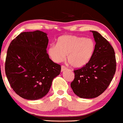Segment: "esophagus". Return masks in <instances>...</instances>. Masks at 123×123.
Returning a JSON list of instances; mask_svg holds the SVG:
<instances>
[{
  "mask_svg": "<svg viewBox=\"0 0 123 123\" xmlns=\"http://www.w3.org/2000/svg\"><path fill=\"white\" fill-rule=\"evenodd\" d=\"M66 67H65V66H63V65H62V69H61V70H62V71H65V70L66 69Z\"/></svg>",
  "mask_w": 123,
  "mask_h": 123,
  "instance_id": "obj_1",
  "label": "esophagus"
}]
</instances>
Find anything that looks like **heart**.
Instances as JSON below:
<instances>
[{
    "instance_id": "heart-1",
    "label": "heart",
    "mask_w": 123,
    "mask_h": 123,
    "mask_svg": "<svg viewBox=\"0 0 123 123\" xmlns=\"http://www.w3.org/2000/svg\"><path fill=\"white\" fill-rule=\"evenodd\" d=\"M95 43L90 38L72 35L60 36L56 44H52L48 49V54L55 63L65 60L74 68L86 65L91 60L95 51Z\"/></svg>"
}]
</instances>
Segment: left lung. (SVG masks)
Listing matches in <instances>:
<instances>
[{
  "label": "left lung",
  "instance_id": "left-lung-1",
  "mask_svg": "<svg viewBox=\"0 0 123 123\" xmlns=\"http://www.w3.org/2000/svg\"><path fill=\"white\" fill-rule=\"evenodd\" d=\"M95 51L91 60L74 71L71 87L75 95L83 98L98 97L107 88L116 71L115 51L109 42L97 31H92Z\"/></svg>",
  "mask_w": 123,
  "mask_h": 123
}]
</instances>
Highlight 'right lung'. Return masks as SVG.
<instances>
[{
    "label": "right lung",
    "mask_w": 123,
    "mask_h": 123,
    "mask_svg": "<svg viewBox=\"0 0 123 123\" xmlns=\"http://www.w3.org/2000/svg\"><path fill=\"white\" fill-rule=\"evenodd\" d=\"M48 38L40 31L23 32L7 51L5 74L13 91L22 98L36 100L48 93L61 66L49 57Z\"/></svg>",
    "instance_id": "right-lung-1"
}]
</instances>
